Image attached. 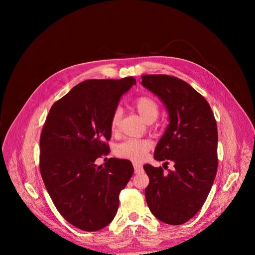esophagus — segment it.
<instances>
[{"label":"esophagus","mask_w":255,"mask_h":255,"mask_svg":"<svg viewBox=\"0 0 255 255\" xmlns=\"http://www.w3.org/2000/svg\"><path fill=\"white\" fill-rule=\"evenodd\" d=\"M134 171L135 173H142L143 172V166L140 163H133Z\"/></svg>","instance_id":"esophagus-1"}]
</instances>
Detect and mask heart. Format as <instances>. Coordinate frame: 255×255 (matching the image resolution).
Instances as JSON below:
<instances>
[{"instance_id": "obj_1", "label": "heart", "mask_w": 255, "mask_h": 255, "mask_svg": "<svg viewBox=\"0 0 255 255\" xmlns=\"http://www.w3.org/2000/svg\"><path fill=\"white\" fill-rule=\"evenodd\" d=\"M134 107L140 117L146 122H154L159 115V105L157 101L150 96H142L135 100ZM122 112L120 109H116L114 111L110 127L112 132L116 133L119 130L121 123ZM151 148V142L146 139H128L119 144L116 148V153L119 157L129 159L132 161L142 160L146 153Z\"/></svg>"}]
</instances>
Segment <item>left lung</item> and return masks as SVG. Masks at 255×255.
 Wrapping results in <instances>:
<instances>
[{"mask_svg": "<svg viewBox=\"0 0 255 255\" xmlns=\"http://www.w3.org/2000/svg\"><path fill=\"white\" fill-rule=\"evenodd\" d=\"M141 78L142 86L156 95L168 112L169 124L154 159L174 164L167 174L161 166H143L149 177L145 198L158 220L180 225L200 211L213 186L218 168L216 120L207 100L183 80L166 75Z\"/></svg>", "mask_w": 255, "mask_h": 255, "instance_id": "left-lung-1", "label": "left lung"}]
</instances>
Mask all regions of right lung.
Listing matches in <instances>:
<instances>
[{
	"label": "right lung",
	"instance_id": "1",
	"mask_svg": "<svg viewBox=\"0 0 255 255\" xmlns=\"http://www.w3.org/2000/svg\"><path fill=\"white\" fill-rule=\"evenodd\" d=\"M134 78L88 80L55 102L40 136V172L60 215L75 227L98 231L110 224L119 194L134 168L130 160H97L110 152L111 117Z\"/></svg>",
	"mask_w": 255,
	"mask_h": 255
}]
</instances>
